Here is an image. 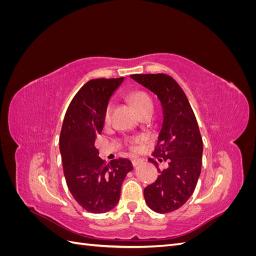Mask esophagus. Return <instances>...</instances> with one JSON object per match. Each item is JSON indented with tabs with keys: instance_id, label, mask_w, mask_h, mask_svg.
<instances>
[{
	"instance_id": "34e87169",
	"label": "esophagus",
	"mask_w": 256,
	"mask_h": 256,
	"mask_svg": "<svg viewBox=\"0 0 256 256\" xmlns=\"http://www.w3.org/2000/svg\"><path fill=\"white\" fill-rule=\"evenodd\" d=\"M131 162H132V166H136L142 164V159H140V158H134L132 160H131Z\"/></svg>"
}]
</instances>
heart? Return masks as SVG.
I'll use <instances>...</instances> for the list:
<instances>
[{"instance_id": "heart-1", "label": "heart", "mask_w": 256, "mask_h": 256, "mask_svg": "<svg viewBox=\"0 0 256 256\" xmlns=\"http://www.w3.org/2000/svg\"><path fill=\"white\" fill-rule=\"evenodd\" d=\"M129 99H130V102H132V104L134 106L136 111L140 114L147 109H150V108H152V106H154L152 100L150 97V95L143 90L131 92L129 94ZM112 113H113V104L109 102L106 104V109H104V120L106 122L111 120ZM140 141H141V138H136V140H134V142L131 143V148L136 150V145L140 143Z\"/></svg>"}]
</instances>
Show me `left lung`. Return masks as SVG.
Returning <instances> with one entry per match:
<instances>
[{
	"instance_id": "8db88e82",
	"label": "left lung",
	"mask_w": 256,
	"mask_h": 256,
	"mask_svg": "<svg viewBox=\"0 0 256 256\" xmlns=\"http://www.w3.org/2000/svg\"><path fill=\"white\" fill-rule=\"evenodd\" d=\"M131 78L157 95L162 106V126L152 156L168 161L156 182L144 189L152 210L168 214L182 207L193 193L202 168L203 141L196 115L182 88L164 74H131Z\"/></svg>"
}]
</instances>
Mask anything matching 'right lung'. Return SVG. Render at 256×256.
Instances as JSON below:
<instances>
[{
    "instance_id": "1",
    "label": "right lung",
    "mask_w": 256,
    "mask_h": 256,
    "mask_svg": "<svg viewBox=\"0 0 256 256\" xmlns=\"http://www.w3.org/2000/svg\"><path fill=\"white\" fill-rule=\"evenodd\" d=\"M122 81L124 76L85 83L69 104L60 130V152L67 187L76 203L92 214L116 206L122 184L134 170L125 158L106 162L95 147L104 128L106 106Z\"/></svg>"
}]
</instances>
